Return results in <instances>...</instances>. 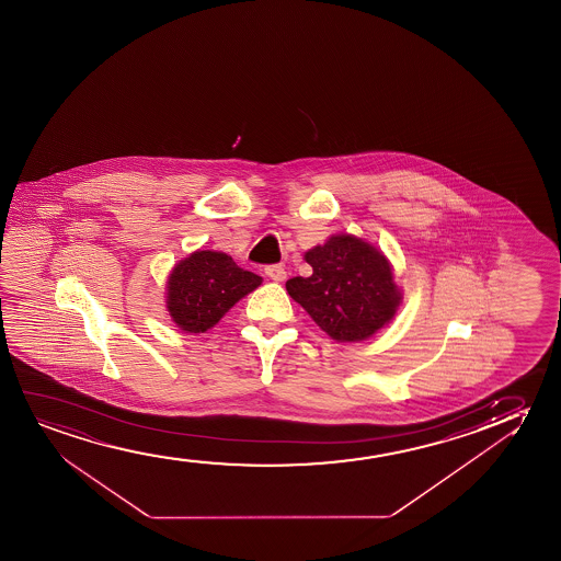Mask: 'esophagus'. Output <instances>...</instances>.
I'll list each match as a JSON object with an SVG mask.
<instances>
[{
    "instance_id": "34e87169",
    "label": "esophagus",
    "mask_w": 561,
    "mask_h": 561,
    "mask_svg": "<svg viewBox=\"0 0 561 561\" xmlns=\"http://www.w3.org/2000/svg\"><path fill=\"white\" fill-rule=\"evenodd\" d=\"M264 272H266V276H268L270 279H274V282H284L285 277H287V272H285L282 264H270V266L264 268Z\"/></svg>"
}]
</instances>
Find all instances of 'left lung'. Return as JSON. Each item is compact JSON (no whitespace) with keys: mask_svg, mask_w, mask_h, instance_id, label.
<instances>
[{"mask_svg":"<svg viewBox=\"0 0 561 561\" xmlns=\"http://www.w3.org/2000/svg\"><path fill=\"white\" fill-rule=\"evenodd\" d=\"M312 276L287 279V293L339 343L371 337L392 320L400 291L389 261L353 236H333L305 254Z\"/></svg>","mask_w":561,"mask_h":561,"instance_id":"obj_1","label":"left lung"}]
</instances>
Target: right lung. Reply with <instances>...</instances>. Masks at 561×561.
Here are the masks:
<instances>
[{
  "label": "right lung",
  "mask_w": 561,
  "mask_h": 561,
  "mask_svg": "<svg viewBox=\"0 0 561 561\" xmlns=\"http://www.w3.org/2000/svg\"><path fill=\"white\" fill-rule=\"evenodd\" d=\"M261 284V276L239 268L228 254L197 251L172 270L167 307L178 328L203 333Z\"/></svg>",
  "instance_id": "right-lung-1"
}]
</instances>
